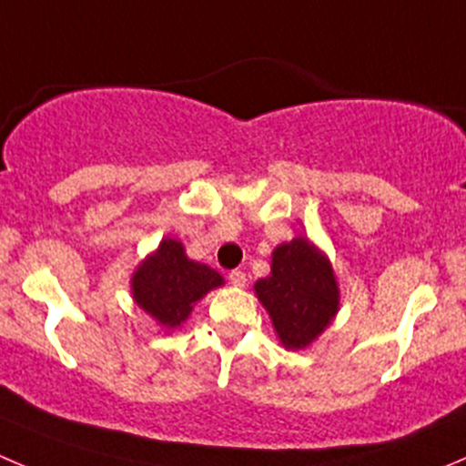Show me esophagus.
Returning <instances> with one entry per match:
<instances>
[{
    "instance_id": "esophagus-1",
    "label": "esophagus",
    "mask_w": 466,
    "mask_h": 466,
    "mask_svg": "<svg viewBox=\"0 0 466 466\" xmlns=\"http://www.w3.org/2000/svg\"><path fill=\"white\" fill-rule=\"evenodd\" d=\"M229 282H232V287L243 289L246 287V273H243V270H232V273H229Z\"/></svg>"
}]
</instances>
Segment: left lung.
<instances>
[{
    "mask_svg": "<svg viewBox=\"0 0 466 466\" xmlns=\"http://www.w3.org/2000/svg\"><path fill=\"white\" fill-rule=\"evenodd\" d=\"M255 296L268 311L287 350L311 346L334 320L341 302L328 255L307 237L279 243L270 255V273L255 282Z\"/></svg>",
    "mask_w": 466,
    "mask_h": 466,
    "instance_id": "1",
    "label": "left lung"
}]
</instances>
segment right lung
Wrapping results in <instances>:
<instances>
[{"instance_id": "1", "label": "right lung", "mask_w": 466, "mask_h": 466, "mask_svg": "<svg viewBox=\"0 0 466 466\" xmlns=\"http://www.w3.org/2000/svg\"><path fill=\"white\" fill-rule=\"evenodd\" d=\"M129 284L134 302L170 332L182 328L196 302L223 287L225 279L218 270L188 259L182 241L166 237L137 266Z\"/></svg>"}]
</instances>
